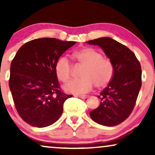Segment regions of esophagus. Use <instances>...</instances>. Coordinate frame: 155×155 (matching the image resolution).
I'll use <instances>...</instances> for the list:
<instances>
[{"mask_svg":"<svg viewBox=\"0 0 155 155\" xmlns=\"http://www.w3.org/2000/svg\"><path fill=\"white\" fill-rule=\"evenodd\" d=\"M77 96L81 99H86L88 97V95H77Z\"/></svg>","mask_w":155,"mask_h":155,"instance_id":"1","label":"esophagus"}]
</instances>
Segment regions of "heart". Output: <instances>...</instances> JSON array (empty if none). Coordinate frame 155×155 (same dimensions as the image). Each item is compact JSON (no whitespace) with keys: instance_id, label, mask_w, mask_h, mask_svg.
Listing matches in <instances>:
<instances>
[{"instance_id":"b5f03b06","label":"heart","mask_w":155,"mask_h":155,"mask_svg":"<svg viewBox=\"0 0 155 155\" xmlns=\"http://www.w3.org/2000/svg\"><path fill=\"white\" fill-rule=\"evenodd\" d=\"M72 57L84 65L80 79H74L65 86L71 93H86L95 86L105 87L112 79L114 68L110 60L103 57L102 53L92 47H84L72 53ZM55 74L62 82H68L71 78L72 65L65 57H60L55 63Z\"/></svg>"}]
</instances>
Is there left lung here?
<instances>
[{
  "label": "left lung",
  "instance_id": "1",
  "mask_svg": "<svg viewBox=\"0 0 155 155\" xmlns=\"http://www.w3.org/2000/svg\"><path fill=\"white\" fill-rule=\"evenodd\" d=\"M104 49L114 68L108 85L98 95L101 104L90 112L92 120L105 126L122 123L132 113L141 87V67L129 48L108 37L88 41Z\"/></svg>",
  "mask_w": 155,
  "mask_h": 155
}]
</instances>
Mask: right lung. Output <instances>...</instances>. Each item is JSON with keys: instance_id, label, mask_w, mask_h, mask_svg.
<instances>
[{"instance_id": "obj_1", "label": "right lung", "mask_w": 155, "mask_h": 155, "mask_svg": "<svg viewBox=\"0 0 155 155\" xmlns=\"http://www.w3.org/2000/svg\"><path fill=\"white\" fill-rule=\"evenodd\" d=\"M76 42L54 38L33 39L19 49L10 67L8 84L17 113L30 125L44 127L61 116L73 95L61 90L55 63Z\"/></svg>"}]
</instances>
